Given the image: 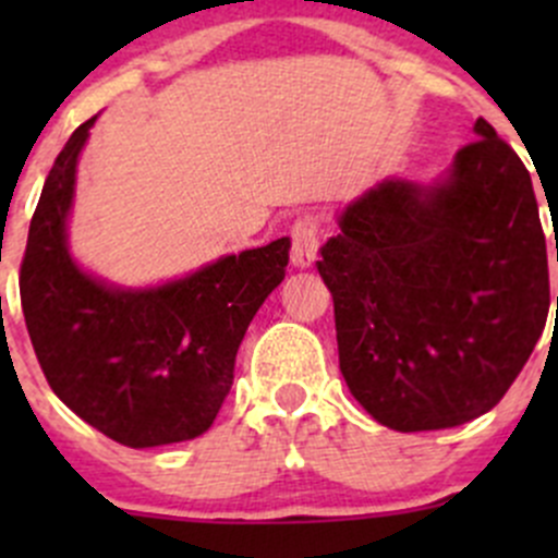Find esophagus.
<instances>
[{
  "mask_svg": "<svg viewBox=\"0 0 558 558\" xmlns=\"http://www.w3.org/2000/svg\"><path fill=\"white\" fill-rule=\"evenodd\" d=\"M318 251V223L313 218H300L291 227V264L296 269L311 267Z\"/></svg>",
  "mask_w": 558,
  "mask_h": 558,
  "instance_id": "obj_1",
  "label": "esophagus"
}]
</instances>
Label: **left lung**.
I'll list each match as a JSON object with an SVG mask.
<instances>
[{"instance_id": "left-lung-1", "label": "left lung", "mask_w": 558, "mask_h": 558, "mask_svg": "<svg viewBox=\"0 0 558 558\" xmlns=\"http://www.w3.org/2000/svg\"><path fill=\"white\" fill-rule=\"evenodd\" d=\"M475 134L446 183L386 180L348 205L315 262L335 300L342 378L388 429L488 413L548 318L532 178L492 123L477 118Z\"/></svg>"}]
</instances>
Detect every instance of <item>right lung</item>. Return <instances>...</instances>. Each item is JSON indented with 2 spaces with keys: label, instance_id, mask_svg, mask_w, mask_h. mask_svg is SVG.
Listing matches in <instances>:
<instances>
[{
  "label": "right lung",
  "instance_id": "right-lung-1",
  "mask_svg": "<svg viewBox=\"0 0 558 558\" xmlns=\"http://www.w3.org/2000/svg\"><path fill=\"white\" fill-rule=\"evenodd\" d=\"M97 116L56 156L21 262V307L56 397L129 448L194 440L234 380L247 324L286 278L289 238L223 256L150 291L107 289L66 253L77 154Z\"/></svg>",
  "mask_w": 558,
  "mask_h": 558
}]
</instances>
